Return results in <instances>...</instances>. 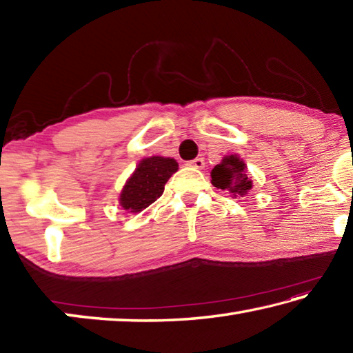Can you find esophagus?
Returning a JSON list of instances; mask_svg holds the SVG:
<instances>
[{"label":"esophagus","mask_w":353,"mask_h":353,"mask_svg":"<svg viewBox=\"0 0 353 353\" xmlns=\"http://www.w3.org/2000/svg\"><path fill=\"white\" fill-rule=\"evenodd\" d=\"M204 160L202 159H194V160H190L187 162V166H191V168H196V170H202L204 168Z\"/></svg>","instance_id":"obj_1"}]
</instances>
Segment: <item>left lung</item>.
Returning a JSON list of instances; mask_svg holds the SVG:
<instances>
[{"mask_svg": "<svg viewBox=\"0 0 353 353\" xmlns=\"http://www.w3.org/2000/svg\"><path fill=\"white\" fill-rule=\"evenodd\" d=\"M212 183L235 196H244L252 188V182L244 174V162L236 155H227L212 170Z\"/></svg>", "mask_w": 353, "mask_h": 353, "instance_id": "8db88e82", "label": "left lung"}]
</instances>
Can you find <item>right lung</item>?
I'll list each match as a JSON object with an SVG mask.
<instances>
[{
	"mask_svg": "<svg viewBox=\"0 0 353 353\" xmlns=\"http://www.w3.org/2000/svg\"><path fill=\"white\" fill-rule=\"evenodd\" d=\"M177 171V162L170 157L143 159L119 196V204L130 213L141 212L163 194L165 183Z\"/></svg>",
	"mask_w": 353,
	"mask_h": 353,
	"instance_id": "obj_1",
	"label": "right lung"
}]
</instances>
